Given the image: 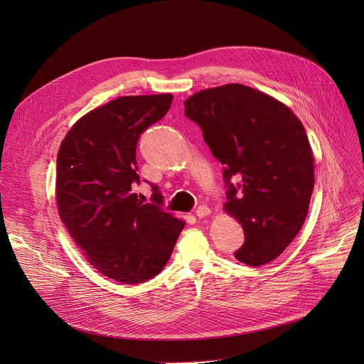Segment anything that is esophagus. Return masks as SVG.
Instances as JSON below:
<instances>
[{
  "label": "esophagus",
  "mask_w": 364,
  "mask_h": 364,
  "mask_svg": "<svg viewBox=\"0 0 364 364\" xmlns=\"http://www.w3.org/2000/svg\"><path fill=\"white\" fill-rule=\"evenodd\" d=\"M211 214V209H209L206 205H200L198 209H196V217L198 218H205L206 215Z\"/></svg>",
  "instance_id": "obj_1"
}]
</instances>
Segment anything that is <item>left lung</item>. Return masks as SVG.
I'll use <instances>...</instances> for the list:
<instances>
[{"label": "left lung", "instance_id": "obj_1", "mask_svg": "<svg viewBox=\"0 0 364 364\" xmlns=\"http://www.w3.org/2000/svg\"><path fill=\"white\" fill-rule=\"evenodd\" d=\"M184 107L224 165V211L245 232L236 259L269 264L291 245L309 214L314 155L304 125L284 103L242 84L198 91Z\"/></svg>", "mask_w": 364, "mask_h": 364}]
</instances>
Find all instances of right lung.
<instances>
[{
	"mask_svg": "<svg viewBox=\"0 0 364 364\" xmlns=\"http://www.w3.org/2000/svg\"><path fill=\"white\" fill-rule=\"evenodd\" d=\"M172 99L169 92L125 95L95 107L72 125L57 155L60 220L94 269L121 283L159 274L186 224L132 193L140 183V134L164 118Z\"/></svg>",
	"mask_w": 364,
	"mask_h": 364,
	"instance_id": "obj_1",
	"label": "right lung"
}]
</instances>
